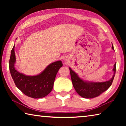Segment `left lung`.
<instances>
[{"label": "left lung", "instance_id": "obj_1", "mask_svg": "<svg viewBox=\"0 0 126 126\" xmlns=\"http://www.w3.org/2000/svg\"><path fill=\"white\" fill-rule=\"evenodd\" d=\"M112 49H114L113 46H112ZM71 73L72 84L79 95L84 98H93L96 97L105 92L110 88L113 80L116 71V63L114 64L113 71V76L110 80L106 82H89L85 81L79 77L78 74L74 72L71 68H69Z\"/></svg>", "mask_w": 126, "mask_h": 126}]
</instances>
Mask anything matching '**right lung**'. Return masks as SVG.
Wrapping results in <instances>:
<instances>
[{
  "label": "right lung",
  "instance_id": "right-lung-1",
  "mask_svg": "<svg viewBox=\"0 0 126 126\" xmlns=\"http://www.w3.org/2000/svg\"><path fill=\"white\" fill-rule=\"evenodd\" d=\"M14 47L11 50L9 70L17 88L25 95L33 98L46 97L52 91L54 80L59 69L62 67L61 61L50 64L43 71L37 76H26L17 71L15 68L16 62Z\"/></svg>",
  "mask_w": 126,
  "mask_h": 126
}]
</instances>
